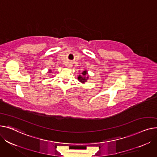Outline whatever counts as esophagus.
<instances>
[{"label":"esophagus","mask_w":157,"mask_h":157,"mask_svg":"<svg viewBox=\"0 0 157 157\" xmlns=\"http://www.w3.org/2000/svg\"><path fill=\"white\" fill-rule=\"evenodd\" d=\"M67 67H71V64H68V65H67Z\"/></svg>","instance_id":"obj_1"}]
</instances>
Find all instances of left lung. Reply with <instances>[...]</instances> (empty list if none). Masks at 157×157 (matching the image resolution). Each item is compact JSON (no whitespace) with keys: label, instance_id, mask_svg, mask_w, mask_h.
<instances>
[{"label":"left lung","instance_id":"1","mask_svg":"<svg viewBox=\"0 0 157 157\" xmlns=\"http://www.w3.org/2000/svg\"><path fill=\"white\" fill-rule=\"evenodd\" d=\"M88 79H89V75H88L87 71L86 70L83 71V72H82V75H78V81L81 82L82 84H85V83L87 82Z\"/></svg>","mask_w":157,"mask_h":157}]
</instances>
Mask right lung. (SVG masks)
I'll return each instance as SVG.
<instances>
[{"instance_id": "right-lung-1", "label": "right lung", "mask_w": 157, "mask_h": 157, "mask_svg": "<svg viewBox=\"0 0 157 157\" xmlns=\"http://www.w3.org/2000/svg\"><path fill=\"white\" fill-rule=\"evenodd\" d=\"M51 70H49V71H48V73H51Z\"/></svg>"}]
</instances>
